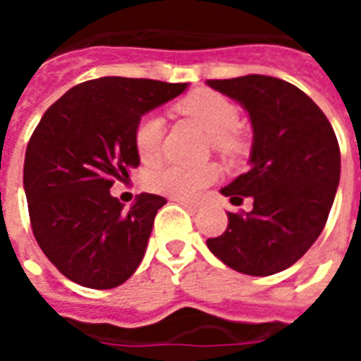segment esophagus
I'll return each instance as SVG.
<instances>
[{
    "instance_id": "obj_1",
    "label": "esophagus",
    "mask_w": 361,
    "mask_h": 361,
    "mask_svg": "<svg viewBox=\"0 0 361 361\" xmlns=\"http://www.w3.org/2000/svg\"><path fill=\"white\" fill-rule=\"evenodd\" d=\"M175 202H178L180 204V206H184V208L186 209H190L191 213H195V212H199V204H195V202H190V200H184V199H173Z\"/></svg>"
}]
</instances>
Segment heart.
Instances as JSON below:
<instances>
[{"mask_svg": "<svg viewBox=\"0 0 361 361\" xmlns=\"http://www.w3.org/2000/svg\"><path fill=\"white\" fill-rule=\"evenodd\" d=\"M177 110L199 123L212 135V145L224 155L240 152V137L235 132L238 123L237 106L219 92L195 90L177 104ZM164 121L159 116H146L135 128V149L142 162H155L161 155ZM216 178V168L212 164L183 166L164 164L152 171L148 184L153 191L175 197V199H197L200 191Z\"/></svg>", "mask_w": 361, "mask_h": 361, "instance_id": "b5f03b06", "label": "heart"}]
</instances>
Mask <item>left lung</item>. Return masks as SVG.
Listing matches in <instances>:
<instances>
[{"mask_svg":"<svg viewBox=\"0 0 361 361\" xmlns=\"http://www.w3.org/2000/svg\"><path fill=\"white\" fill-rule=\"evenodd\" d=\"M208 86L240 103L253 126L250 170L220 193L253 199L250 213H228V229L208 247L231 269L275 275L320 237L340 183L336 135L309 95L269 75L212 79Z\"/></svg>","mask_w":361,"mask_h":361,"instance_id":"8db88e82","label":"left lung"}]
</instances>
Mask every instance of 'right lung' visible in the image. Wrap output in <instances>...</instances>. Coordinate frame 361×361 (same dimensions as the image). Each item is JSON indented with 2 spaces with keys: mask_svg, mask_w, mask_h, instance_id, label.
<instances>
[{
  "mask_svg": "<svg viewBox=\"0 0 361 361\" xmlns=\"http://www.w3.org/2000/svg\"><path fill=\"white\" fill-rule=\"evenodd\" d=\"M188 82L99 78L73 86L41 117L25 153L23 188L37 244L72 282L111 289L135 273L164 197L141 193L128 209L116 180L141 164L135 128Z\"/></svg>",
  "mask_w": 361,
  "mask_h": 361,
  "instance_id": "1",
  "label": "right lung"
}]
</instances>
